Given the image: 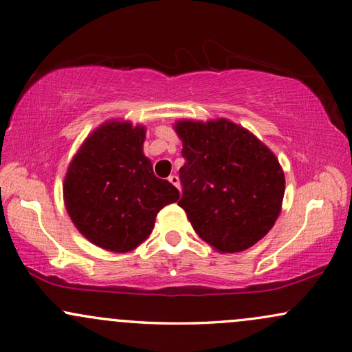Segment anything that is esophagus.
<instances>
[{
  "label": "esophagus",
  "instance_id": "1",
  "mask_svg": "<svg viewBox=\"0 0 352 352\" xmlns=\"http://www.w3.org/2000/svg\"><path fill=\"white\" fill-rule=\"evenodd\" d=\"M169 182H170L172 185H174V186L180 188V180H178V177H177V175H170V177H169Z\"/></svg>",
  "mask_w": 352,
  "mask_h": 352
}]
</instances>
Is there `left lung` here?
<instances>
[{"label":"left lung","mask_w":352,"mask_h":352,"mask_svg":"<svg viewBox=\"0 0 352 352\" xmlns=\"http://www.w3.org/2000/svg\"><path fill=\"white\" fill-rule=\"evenodd\" d=\"M182 197L202 241L219 252H242L266 236L280 212L285 178L279 161L234 122L180 121Z\"/></svg>","instance_id":"1"}]
</instances>
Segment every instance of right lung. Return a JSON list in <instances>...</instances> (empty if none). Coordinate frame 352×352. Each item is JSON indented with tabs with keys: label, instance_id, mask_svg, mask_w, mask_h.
Here are the masks:
<instances>
[{
	"label": "right lung",
	"instance_id": "add662e5",
	"mask_svg": "<svg viewBox=\"0 0 352 352\" xmlns=\"http://www.w3.org/2000/svg\"><path fill=\"white\" fill-rule=\"evenodd\" d=\"M145 127L107 122L79 148L68 167L63 197L73 223L94 244L129 252L145 241L178 190L153 172L143 155Z\"/></svg>",
	"mask_w": 352,
	"mask_h": 352
}]
</instances>
